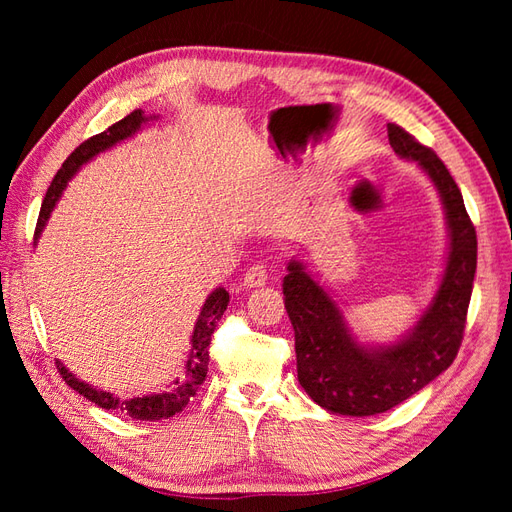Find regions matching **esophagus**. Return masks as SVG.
Returning <instances> with one entry per match:
<instances>
[{
  "label": "esophagus",
  "mask_w": 512,
  "mask_h": 512,
  "mask_svg": "<svg viewBox=\"0 0 512 512\" xmlns=\"http://www.w3.org/2000/svg\"><path fill=\"white\" fill-rule=\"evenodd\" d=\"M267 284V269L265 265H254L245 271L243 275V286L245 288H258Z\"/></svg>",
  "instance_id": "obj_1"
}]
</instances>
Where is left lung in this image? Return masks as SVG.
Instances as JSON below:
<instances>
[{
	"label": "left lung",
	"mask_w": 512,
	"mask_h": 512,
	"mask_svg": "<svg viewBox=\"0 0 512 512\" xmlns=\"http://www.w3.org/2000/svg\"><path fill=\"white\" fill-rule=\"evenodd\" d=\"M386 130L397 156L416 162L440 194L448 226L446 267L436 297L399 342L363 346L350 333L342 309L303 262H288L282 288L294 329L299 384L333 414L386 412L438 378L459 352L472 297L476 230L455 179L436 153L397 123Z\"/></svg>",
	"instance_id": "left-lung-1"
}]
</instances>
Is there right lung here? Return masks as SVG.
<instances>
[{
  "label": "right lung",
  "mask_w": 512,
  "mask_h": 512,
  "mask_svg": "<svg viewBox=\"0 0 512 512\" xmlns=\"http://www.w3.org/2000/svg\"><path fill=\"white\" fill-rule=\"evenodd\" d=\"M149 119H156L147 117L141 108H136L134 113H130L128 117H123L121 121L113 123L111 128L87 138L85 143H81L76 147L68 160L61 164V168L57 170L55 179L51 181L49 190H46V196L42 200V209H40V218L36 224V235H34V243H38V237L42 228L46 226L51 218V211L55 209L57 200L61 196V192L66 190L68 181L76 175V170H79L83 164H87L89 160H94L98 153L106 151L115 147L117 143L126 141V138L134 136L138 130H141L143 123H147ZM228 292L224 288H215L203 309H200V316L194 324V333H192V350L188 354V361H185V371L181 380L177 378L173 384L175 389L170 393H158V395H143V397H134V399H126L121 401L119 397H115L113 393H106L100 389H94V386L83 382L76 378L74 374L64 367V363L57 361V369L61 378L66 380V384L70 389H74L76 393H81L83 397H87L89 401H94L96 406L104 408V410H121L130 414L136 421H162V418H170L173 414L181 412L185 406L190 404V399L196 395L198 386L205 382L207 378V371H209V344H211V335L218 327L220 318L224 316L226 307H228Z\"/></svg>",
  "instance_id": "1"
}]
</instances>
